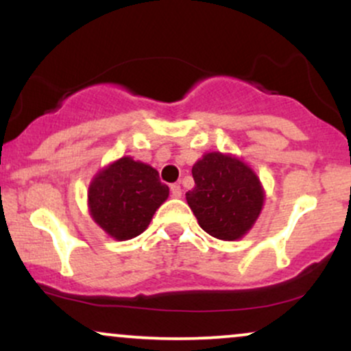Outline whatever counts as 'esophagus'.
<instances>
[{
  "label": "esophagus",
  "instance_id": "obj_1",
  "mask_svg": "<svg viewBox=\"0 0 351 351\" xmlns=\"http://www.w3.org/2000/svg\"><path fill=\"white\" fill-rule=\"evenodd\" d=\"M170 193H171V196H173V198H180V196H181V193H183V191H181V186H180V184H171V186H170Z\"/></svg>",
  "mask_w": 351,
  "mask_h": 351
}]
</instances>
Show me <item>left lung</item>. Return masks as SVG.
I'll use <instances>...</instances> for the list:
<instances>
[{"instance_id": "obj_1", "label": "left lung", "mask_w": 351, "mask_h": 351, "mask_svg": "<svg viewBox=\"0 0 351 351\" xmlns=\"http://www.w3.org/2000/svg\"><path fill=\"white\" fill-rule=\"evenodd\" d=\"M195 188L186 193L188 206L209 236L237 241L256 224L265 193L259 176L239 156L209 152L193 165Z\"/></svg>"}]
</instances>
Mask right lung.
Instances as JSON below:
<instances>
[{"instance_id": "1", "label": "right lung", "mask_w": 351, "mask_h": 351, "mask_svg": "<svg viewBox=\"0 0 351 351\" xmlns=\"http://www.w3.org/2000/svg\"><path fill=\"white\" fill-rule=\"evenodd\" d=\"M170 195L150 165L122 156L104 167L88 184L87 204L94 223L117 241L134 239L150 224Z\"/></svg>"}]
</instances>
